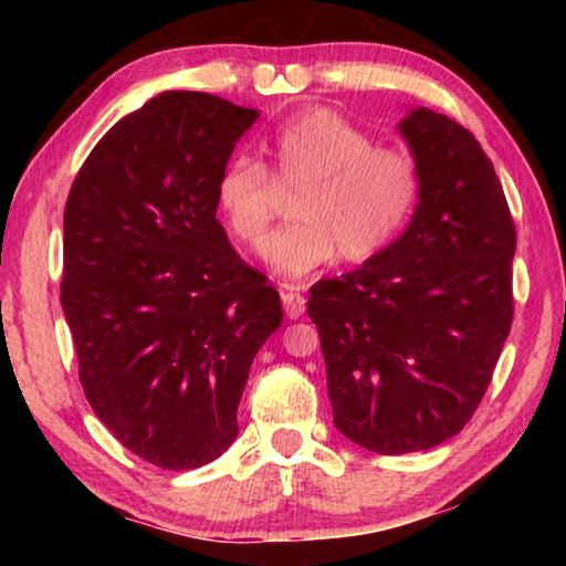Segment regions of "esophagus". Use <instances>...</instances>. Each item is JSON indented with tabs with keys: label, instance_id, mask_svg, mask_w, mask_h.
Listing matches in <instances>:
<instances>
[{
	"label": "esophagus",
	"instance_id": "1",
	"mask_svg": "<svg viewBox=\"0 0 566 566\" xmlns=\"http://www.w3.org/2000/svg\"><path fill=\"white\" fill-rule=\"evenodd\" d=\"M282 304H284V314L290 319H300L304 310H306V300L294 290V286H284L282 290Z\"/></svg>",
	"mask_w": 566,
	"mask_h": 566
}]
</instances>
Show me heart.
I'll use <instances>...</instances> for the list:
<instances>
[{
  "instance_id": "1",
  "label": "heart",
  "mask_w": 566,
  "mask_h": 566,
  "mask_svg": "<svg viewBox=\"0 0 566 566\" xmlns=\"http://www.w3.org/2000/svg\"><path fill=\"white\" fill-rule=\"evenodd\" d=\"M262 155L274 185L296 189L294 222L264 249V260L284 276L310 274L334 254L347 264L371 260L395 242L417 207L415 157L375 147L369 134L332 109H306L282 122L262 142ZM269 178L249 157L229 159L217 177L227 227L254 249L272 224Z\"/></svg>"
}]
</instances>
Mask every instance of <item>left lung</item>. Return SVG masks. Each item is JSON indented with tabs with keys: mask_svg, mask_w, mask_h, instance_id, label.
Instances as JSON below:
<instances>
[{
	"mask_svg": "<svg viewBox=\"0 0 566 566\" xmlns=\"http://www.w3.org/2000/svg\"><path fill=\"white\" fill-rule=\"evenodd\" d=\"M421 177L397 242L310 290L334 427L369 452L407 454L459 434L512 327L514 222L492 159L447 114L399 122Z\"/></svg>",
	"mask_w": 566,
	"mask_h": 566,
	"instance_id": "1",
	"label": "left lung"
}]
</instances>
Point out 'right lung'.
<instances>
[{"label":"right lung","instance_id":"obj_1","mask_svg":"<svg viewBox=\"0 0 566 566\" xmlns=\"http://www.w3.org/2000/svg\"><path fill=\"white\" fill-rule=\"evenodd\" d=\"M256 117L207 92L157 94L104 134L66 197L62 310L84 397L159 469L227 452L282 324L280 292L217 219V177Z\"/></svg>","mask_w":566,"mask_h":566}]
</instances>
